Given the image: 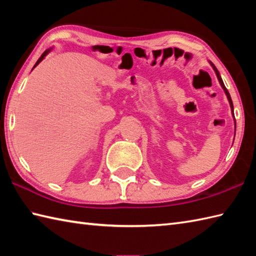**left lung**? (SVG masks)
I'll return each instance as SVG.
<instances>
[{"mask_svg": "<svg viewBox=\"0 0 256 256\" xmlns=\"http://www.w3.org/2000/svg\"><path fill=\"white\" fill-rule=\"evenodd\" d=\"M210 64H212V66L214 68V72H216V76H217V78H218V80H219V83H220V85H221V88H224V93H226V98H228V100H229V103H230V107H231V110H232V115H234V104H232V100H231V98H230V94H229V92H228V90L226 88L224 84V81H222V78H221V76H220V74H219V71L217 70V68H216L214 64H212V62H210Z\"/></svg>", "mask_w": 256, "mask_h": 256, "instance_id": "obj_1", "label": "left lung"}]
</instances>
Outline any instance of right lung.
Listing matches in <instances>:
<instances>
[{
    "label": "right lung",
    "mask_w": 256,
    "mask_h": 256,
    "mask_svg": "<svg viewBox=\"0 0 256 256\" xmlns=\"http://www.w3.org/2000/svg\"><path fill=\"white\" fill-rule=\"evenodd\" d=\"M50 50H51V49H48V50L44 51V54L40 56V58H39V59L37 60V62H36V64H35V66H34V68H36V66H37L39 64H40V62H42V61L44 59V56H46L49 54V51H50ZM34 68H32V69H34Z\"/></svg>",
    "instance_id": "right-lung-1"
}]
</instances>
